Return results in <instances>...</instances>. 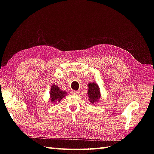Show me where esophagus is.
Returning a JSON list of instances; mask_svg holds the SVG:
<instances>
[{"mask_svg": "<svg viewBox=\"0 0 154 154\" xmlns=\"http://www.w3.org/2000/svg\"><path fill=\"white\" fill-rule=\"evenodd\" d=\"M79 91H72V94H74V95H77V94H79Z\"/></svg>", "mask_w": 154, "mask_h": 154, "instance_id": "obj_1", "label": "esophagus"}]
</instances>
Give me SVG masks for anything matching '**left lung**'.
I'll return each mask as SVG.
<instances>
[{
  "label": "left lung",
  "mask_w": 154,
  "mask_h": 154,
  "mask_svg": "<svg viewBox=\"0 0 154 154\" xmlns=\"http://www.w3.org/2000/svg\"><path fill=\"white\" fill-rule=\"evenodd\" d=\"M88 87L89 89H88L87 94L90 102L92 104L99 102V100L100 98V93L99 85L96 83H89L88 84Z\"/></svg>",
  "instance_id": "1"
}]
</instances>
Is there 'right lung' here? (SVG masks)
Instances as JSON below:
<instances>
[{
    "label": "right lung",
    "mask_w": 154,
    "mask_h": 154,
    "mask_svg": "<svg viewBox=\"0 0 154 154\" xmlns=\"http://www.w3.org/2000/svg\"><path fill=\"white\" fill-rule=\"evenodd\" d=\"M50 101L55 103L56 101L60 102V100L66 95V92L61 91L57 85H52L50 91Z\"/></svg>",
    "instance_id": "obj_1"
}]
</instances>
